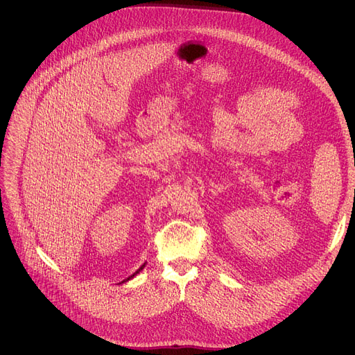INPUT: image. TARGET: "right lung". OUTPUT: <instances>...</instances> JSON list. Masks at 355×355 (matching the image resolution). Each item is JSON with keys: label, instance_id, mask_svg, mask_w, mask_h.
<instances>
[{"label": "right lung", "instance_id": "right-lung-1", "mask_svg": "<svg viewBox=\"0 0 355 355\" xmlns=\"http://www.w3.org/2000/svg\"><path fill=\"white\" fill-rule=\"evenodd\" d=\"M143 268H144V264H143V266H141V267H140V268H139V270H137V271H136V272H133V274H132V275H130V277H128V278H126V281H129V279H130V278H133V277H135V275H136V274H139V271H141V270H143ZM122 282H125V281H122Z\"/></svg>", "mask_w": 355, "mask_h": 355}]
</instances>
